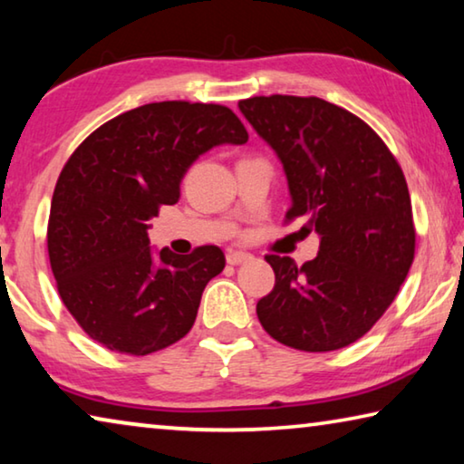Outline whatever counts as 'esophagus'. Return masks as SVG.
<instances>
[{
  "label": "esophagus",
  "mask_w": 464,
  "mask_h": 464,
  "mask_svg": "<svg viewBox=\"0 0 464 464\" xmlns=\"http://www.w3.org/2000/svg\"><path fill=\"white\" fill-rule=\"evenodd\" d=\"M248 259H251V255L245 251H227L226 253V261L230 263V266H240V263H245Z\"/></svg>",
  "instance_id": "34e87169"
}]
</instances>
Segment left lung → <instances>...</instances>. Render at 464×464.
<instances>
[{
  "label": "left lung",
  "mask_w": 464,
  "mask_h": 464,
  "mask_svg": "<svg viewBox=\"0 0 464 464\" xmlns=\"http://www.w3.org/2000/svg\"><path fill=\"white\" fill-rule=\"evenodd\" d=\"M288 180L286 219L319 234L315 259L267 255L276 286L256 303L269 336L296 351H338L386 313L415 259L411 195L394 155L361 118L319 97L238 103Z\"/></svg>",
  "instance_id": "1"
}]
</instances>
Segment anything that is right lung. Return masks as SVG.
Listing matches in <instances>:
<instances>
[{
	"label": "right lung",
	"mask_w": 464,
	"mask_h": 464,
	"mask_svg": "<svg viewBox=\"0 0 464 464\" xmlns=\"http://www.w3.org/2000/svg\"><path fill=\"white\" fill-rule=\"evenodd\" d=\"M246 140L224 105L161 102L120 113L70 155L53 190L47 251L63 304L92 340L142 356L190 332L226 256L213 245L153 251L147 222L178 203L198 155Z\"/></svg>",
	"instance_id": "add662e5"
}]
</instances>
